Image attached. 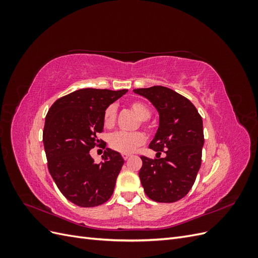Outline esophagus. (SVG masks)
Wrapping results in <instances>:
<instances>
[{
    "label": "esophagus",
    "mask_w": 258,
    "mask_h": 258,
    "mask_svg": "<svg viewBox=\"0 0 258 258\" xmlns=\"http://www.w3.org/2000/svg\"><path fill=\"white\" fill-rule=\"evenodd\" d=\"M122 158H123L124 160H127V159L130 158V155H129V154H122Z\"/></svg>",
    "instance_id": "34e87169"
}]
</instances>
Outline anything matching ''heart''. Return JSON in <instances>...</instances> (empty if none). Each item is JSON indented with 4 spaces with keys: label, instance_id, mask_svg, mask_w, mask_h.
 I'll return each mask as SVG.
<instances>
[{
    "label": "heart",
    "instance_id": "obj_1",
    "mask_svg": "<svg viewBox=\"0 0 258 258\" xmlns=\"http://www.w3.org/2000/svg\"><path fill=\"white\" fill-rule=\"evenodd\" d=\"M131 110L134 111L137 116L141 119L142 122H145L151 117V111L150 108L147 107L142 102H132L130 104ZM116 116H117V106L116 104L108 105L103 113V123L106 128H112L115 121H116ZM145 142V136L141 132H134V134H128V132H114L110 136L108 139V144L112 150L119 152L122 154H129L134 152L136 148L140 145H142Z\"/></svg>",
    "mask_w": 258,
    "mask_h": 258
}]
</instances>
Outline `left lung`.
Returning <instances> with one entry per match:
<instances>
[{
	"instance_id": "8db88e82",
	"label": "left lung",
	"mask_w": 258,
	"mask_h": 258,
	"mask_svg": "<svg viewBox=\"0 0 258 258\" xmlns=\"http://www.w3.org/2000/svg\"><path fill=\"white\" fill-rule=\"evenodd\" d=\"M159 114V126L150 144L155 159L142 156L139 176L148 198L171 204L185 197L201 166L204 124L197 108L179 93L163 86L134 90ZM166 157L159 159L162 152Z\"/></svg>"
}]
</instances>
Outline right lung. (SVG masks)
<instances>
[{
	"label": "right lung",
	"instance_id": "1",
	"mask_svg": "<svg viewBox=\"0 0 258 258\" xmlns=\"http://www.w3.org/2000/svg\"><path fill=\"white\" fill-rule=\"evenodd\" d=\"M128 90L84 88L58 99L46 115L43 143L49 173L63 196L83 208L104 204L113 195L123 159L106 148L102 162L89 154L102 143L105 108Z\"/></svg>",
	"mask_w": 258,
	"mask_h": 258
}]
</instances>
